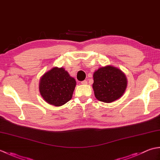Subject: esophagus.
I'll use <instances>...</instances> for the list:
<instances>
[{
    "instance_id": "1",
    "label": "esophagus",
    "mask_w": 160,
    "mask_h": 160,
    "mask_svg": "<svg viewBox=\"0 0 160 160\" xmlns=\"http://www.w3.org/2000/svg\"><path fill=\"white\" fill-rule=\"evenodd\" d=\"M81 84H84V85H85V84H87V80H84V81H82L81 82Z\"/></svg>"
}]
</instances>
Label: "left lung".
Returning a JSON list of instances; mask_svg holds the SVG:
<instances>
[{"label":"left lung","mask_w":160,"mask_h":160,"mask_svg":"<svg viewBox=\"0 0 160 160\" xmlns=\"http://www.w3.org/2000/svg\"><path fill=\"white\" fill-rule=\"evenodd\" d=\"M127 87V77L117 67H102L93 73V89L99 101L110 103L117 100L123 96Z\"/></svg>","instance_id":"left-lung-1"}]
</instances>
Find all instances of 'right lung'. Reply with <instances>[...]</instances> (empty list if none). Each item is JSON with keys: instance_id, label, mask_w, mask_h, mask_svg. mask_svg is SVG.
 <instances>
[{"instance_id": "1", "label": "right lung", "mask_w": 160, "mask_h": 160, "mask_svg": "<svg viewBox=\"0 0 160 160\" xmlns=\"http://www.w3.org/2000/svg\"><path fill=\"white\" fill-rule=\"evenodd\" d=\"M76 85V80L63 67H55L40 78L39 91L47 103L60 107L72 98Z\"/></svg>"}]
</instances>
